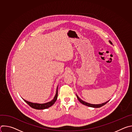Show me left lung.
<instances>
[{"label": "left lung", "mask_w": 132, "mask_h": 132, "mask_svg": "<svg viewBox=\"0 0 132 132\" xmlns=\"http://www.w3.org/2000/svg\"><path fill=\"white\" fill-rule=\"evenodd\" d=\"M109 43L111 44H112V43L111 42V41H109ZM76 96H77V99H78V100H79V101L81 103H82V104H84V105H86V106H90V107H92V108H100V107H101V106H103L104 105H105L106 103H107L109 101H109H106V102H104V103H101V104H91V103H88V102H85V101H83L82 100H81L77 95H76Z\"/></svg>", "instance_id": "obj_1"}]
</instances>
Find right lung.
I'll list each match as a JSON object with an SVG mask.
<instances>
[{
  "label": "right lung",
  "mask_w": 132,
  "mask_h": 132,
  "mask_svg": "<svg viewBox=\"0 0 132 132\" xmlns=\"http://www.w3.org/2000/svg\"><path fill=\"white\" fill-rule=\"evenodd\" d=\"M57 96H58V86L57 87V89H56V94H55V97H54V99L50 102H46V103H33V102H31L30 101H27V100H24L23 98L22 99L31 108H33V109H37V110H43V109H47V108H50V106H51L52 105H53L55 103L56 100H57Z\"/></svg>",
  "instance_id": "obj_1"
}]
</instances>
